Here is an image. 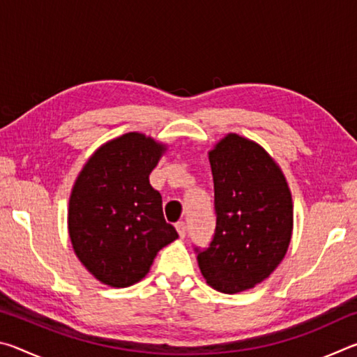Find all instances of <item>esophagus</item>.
<instances>
[{
    "mask_svg": "<svg viewBox=\"0 0 357 357\" xmlns=\"http://www.w3.org/2000/svg\"><path fill=\"white\" fill-rule=\"evenodd\" d=\"M176 229H178V234H179V238L183 239L184 236H185V231H187V227H185V223L181 220V222H178L176 223Z\"/></svg>",
    "mask_w": 357,
    "mask_h": 357,
    "instance_id": "1",
    "label": "esophagus"
}]
</instances>
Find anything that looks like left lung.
I'll use <instances>...</instances> for the list:
<instances>
[{"label": "left lung", "mask_w": 357, "mask_h": 357, "mask_svg": "<svg viewBox=\"0 0 357 357\" xmlns=\"http://www.w3.org/2000/svg\"><path fill=\"white\" fill-rule=\"evenodd\" d=\"M215 233L198 266L209 287L236 294L274 273L293 234V198L279 164L257 142L227 134L208 153Z\"/></svg>", "instance_id": "obj_1"}]
</instances>
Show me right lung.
Segmentation results:
<instances>
[{"mask_svg": "<svg viewBox=\"0 0 357 357\" xmlns=\"http://www.w3.org/2000/svg\"><path fill=\"white\" fill-rule=\"evenodd\" d=\"M167 144L129 132L102 144L72 185L68 229L77 258L104 285L126 288L149 273L157 252L178 238L149 184Z\"/></svg>", "mask_w": 357, "mask_h": 357, "instance_id": "obj_1", "label": "right lung"}]
</instances>
